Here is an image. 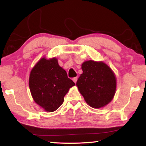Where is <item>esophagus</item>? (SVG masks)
Listing matches in <instances>:
<instances>
[{
  "label": "esophagus",
  "mask_w": 146,
  "mask_h": 146,
  "mask_svg": "<svg viewBox=\"0 0 146 146\" xmlns=\"http://www.w3.org/2000/svg\"><path fill=\"white\" fill-rule=\"evenodd\" d=\"M77 77H74V78H73V81L75 83H76V81H77Z\"/></svg>",
  "instance_id": "1"
}]
</instances>
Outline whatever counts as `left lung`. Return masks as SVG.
Returning a JSON list of instances; mask_svg holds the SVG:
<instances>
[{
  "mask_svg": "<svg viewBox=\"0 0 146 146\" xmlns=\"http://www.w3.org/2000/svg\"><path fill=\"white\" fill-rule=\"evenodd\" d=\"M82 74L76 86L89 106L100 108L114 97L117 81L113 71L103 62L86 61L82 64Z\"/></svg>",
  "mask_w": 146,
  "mask_h": 146,
  "instance_id": "1",
  "label": "left lung"
}]
</instances>
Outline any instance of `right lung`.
Instances as JSON below:
<instances>
[{
	"mask_svg": "<svg viewBox=\"0 0 146 146\" xmlns=\"http://www.w3.org/2000/svg\"><path fill=\"white\" fill-rule=\"evenodd\" d=\"M75 84L58 65L56 58H42L32 69L29 86L33 100L48 112L60 107L70 88Z\"/></svg>",
	"mask_w": 146,
	"mask_h": 146,
	"instance_id": "add662e5",
	"label": "right lung"
}]
</instances>
